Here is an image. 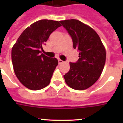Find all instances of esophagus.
I'll use <instances>...</instances> for the list:
<instances>
[{
  "label": "esophagus",
  "mask_w": 123,
  "mask_h": 123,
  "mask_svg": "<svg viewBox=\"0 0 123 123\" xmlns=\"http://www.w3.org/2000/svg\"><path fill=\"white\" fill-rule=\"evenodd\" d=\"M58 62H59V64H61L63 63V62H64L63 61H62L61 59H59V60H58Z\"/></svg>",
  "instance_id": "obj_1"
}]
</instances>
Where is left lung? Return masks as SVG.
<instances>
[{
  "label": "left lung",
  "instance_id": "obj_1",
  "mask_svg": "<svg viewBox=\"0 0 123 123\" xmlns=\"http://www.w3.org/2000/svg\"><path fill=\"white\" fill-rule=\"evenodd\" d=\"M72 38L73 48L79 51L76 62H69L70 69L64 75L66 83L75 90L92 86L100 77L106 60V51L94 29L75 19L60 21Z\"/></svg>",
  "mask_w": 123,
  "mask_h": 123
}]
</instances>
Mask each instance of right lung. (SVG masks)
Instances as JSON below:
<instances>
[{"label":"right lung","mask_w":123,"mask_h":123,"mask_svg":"<svg viewBox=\"0 0 123 123\" xmlns=\"http://www.w3.org/2000/svg\"><path fill=\"white\" fill-rule=\"evenodd\" d=\"M61 26L58 21L39 20L26 28L12 46L14 73L28 89L39 90L50 84L58 61L41 53L50 34Z\"/></svg>","instance_id":"add662e5"}]
</instances>
